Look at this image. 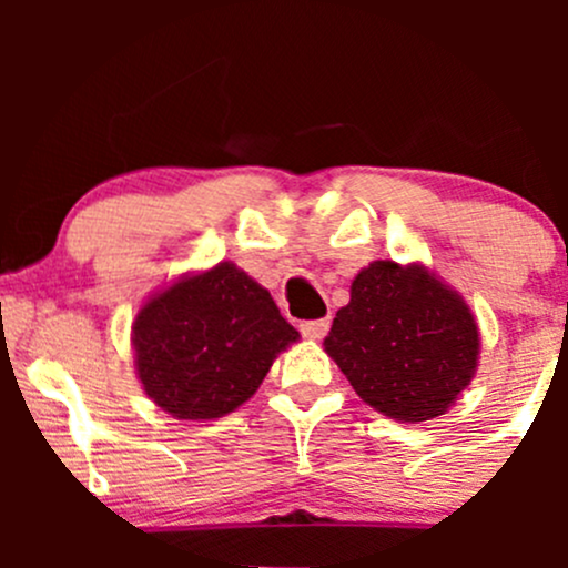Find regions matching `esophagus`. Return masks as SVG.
I'll list each match as a JSON object with an SVG mask.
<instances>
[{"mask_svg": "<svg viewBox=\"0 0 568 568\" xmlns=\"http://www.w3.org/2000/svg\"><path fill=\"white\" fill-rule=\"evenodd\" d=\"M298 328H302V334L306 338H323L331 328V317H321V321H304Z\"/></svg>", "mask_w": 568, "mask_h": 568, "instance_id": "34e87169", "label": "esophagus"}]
</instances>
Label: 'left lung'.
Masks as SVG:
<instances>
[{
	"instance_id": "left-lung-1",
	"label": "left lung",
	"mask_w": 568,
	"mask_h": 568,
	"mask_svg": "<svg viewBox=\"0 0 568 568\" xmlns=\"http://www.w3.org/2000/svg\"><path fill=\"white\" fill-rule=\"evenodd\" d=\"M323 344L368 406L427 422L470 384L480 338L465 298L425 266L374 262L352 280Z\"/></svg>"
}]
</instances>
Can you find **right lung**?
I'll return each mask as SVG.
<instances>
[{"label": "right lung", "instance_id": "obj_1", "mask_svg": "<svg viewBox=\"0 0 568 568\" xmlns=\"http://www.w3.org/2000/svg\"><path fill=\"white\" fill-rule=\"evenodd\" d=\"M298 338L270 291L221 262L143 304L133 323L139 379L175 419H219L258 389Z\"/></svg>", "mask_w": 568, "mask_h": 568}]
</instances>
